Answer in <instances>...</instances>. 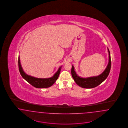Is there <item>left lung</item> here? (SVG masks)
I'll use <instances>...</instances> for the list:
<instances>
[{"label":"left lung","mask_w":128,"mask_h":128,"mask_svg":"<svg viewBox=\"0 0 128 128\" xmlns=\"http://www.w3.org/2000/svg\"><path fill=\"white\" fill-rule=\"evenodd\" d=\"M109 59L108 63L106 68L102 73L98 76H93L88 78H82L79 76L75 71L73 65L72 68V77L77 84L84 88H92L100 84L102 82L106 79L109 75L111 68V58L110 53L108 48Z\"/></svg>","instance_id":"obj_1"}]
</instances>
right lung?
Returning <instances> with one entry per match:
<instances>
[{
    "instance_id": "1",
    "label": "right lung",
    "mask_w": 128,
    "mask_h": 128,
    "mask_svg": "<svg viewBox=\"0 0 128 128\" xmlns=\"http://www.w3.org/2000/svg\"><path fill=\"white\" fill-rule=\"evenodd\" d=\"M18 65L19 71L22 78L28 82L30 84L37 88H48L51 86L58 79L60 72L61 67H60L58 70L54 74V75L48 78H38L27 75L24 71L20 62V56H18Z\"/></svg>"
}]
</instances>
